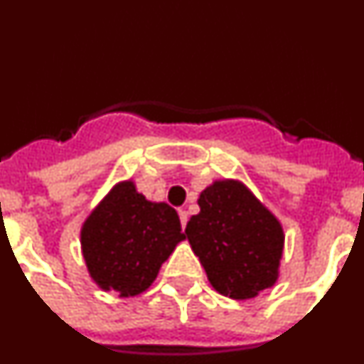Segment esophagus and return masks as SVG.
I'll return each mask as SVG.
<instances>
[{
	"label": "esophagus",
	"mask_w": 364,
	"mask_h": 364,
	"mask_svg": "<svg viewBox=\"0 0 364 364\" xmlns=\"http://www.w3.org/2000/svg\"><path fill=\"white\" fill-rule=\"evenodd\" d=\"M178 217H180V224H182V230H184L186 224H188V211L178 210Z\"/></svg>",
	"instance_id": "obj_1"
}]
</instances>
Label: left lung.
I'll list each match as a JSON object with an SVG mask.
<instances>
[{"label": "left lung", "instance_id": "left-lung-1", "mask_svg": "<svg viewBox=\"0 0 364 364\" xmlns=\"http://www.w3.org/2000/svg\"><path fill=\"white\" fill-rule=\"evenodd\" d=\"M198 205L186 235L215 290L252 299L275 284L284 244L277 218L235 180L205 188Z\"/></svg>", "mask_w": 364, "mask_h": 364}]
</instances>
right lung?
Instances as JSON below:
<instances>
[{
  "label": "right lung",
  "mask_w": 364,
  "mask_h": 364,
  "mask_svg": "<svg viewBox=\"0 0 364 364\" xmlns=\"http://www.w3.org/2000/svg\"><path fill=\"white\" fill-rule=\"evenodd\" d=\"M180 218L166 202H149L133 182L114 186L82 228L87 269L105 291L133 297L147 290L176 244Z\"/></svg>",
  "instance_id": "obj_1"
}]
</instances>
